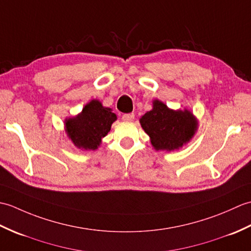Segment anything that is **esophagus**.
Masks as SVG:
<instances>
[{"label": "esophagus", "instance_id": "obj_1", "mask_svg": "<svg viewBox=\"0 0 251 251\" xmlns=\"http://www.w3.org/2000/svg\"><path fill=\"white\" fill-rule=\"evenodd\" d=\"M135 119V114L134 113H127V114H123L122 115V120L123 121H127V122H131Z\"/></svg>", "mask_w": 251, "mask_h": 251}]
</instances>
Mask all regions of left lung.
Here are the masks:
<instances>
[{"label":"left lung","instance_id":"left-lung-1","mask_svg":"<svg viewBox=\"0 0 251 251\" xmlns=\"http://www.w3.org/2000/svg\"><path fill=\"white\" fill-rule=\"evenodd\" d=\"M140 124L151 138L155 150L173 151L188 142L196 130L197 123L190 111H174L158 100L153 109L140 119Z\"/></svg>","mask_w":251,"mask_h":251}]
</instances>
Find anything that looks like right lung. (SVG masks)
Masks as SVG:
<instances>
[{"label": "right lung", "instance_id": "1", "mask_svg": "<svg viewBox=\"0 0 251 251\" xmlns=\"http://www.w3.org/2000/svg\"><path fill=\"white\" fill-rule=\"evenodd\" d=\"M115 120L111 109L104 108L98 100H92L81 114L66 121V131L77 148L96 150Z\"/></svg>", "mask_w": 251, "mask_h": 251}]
</instances>
